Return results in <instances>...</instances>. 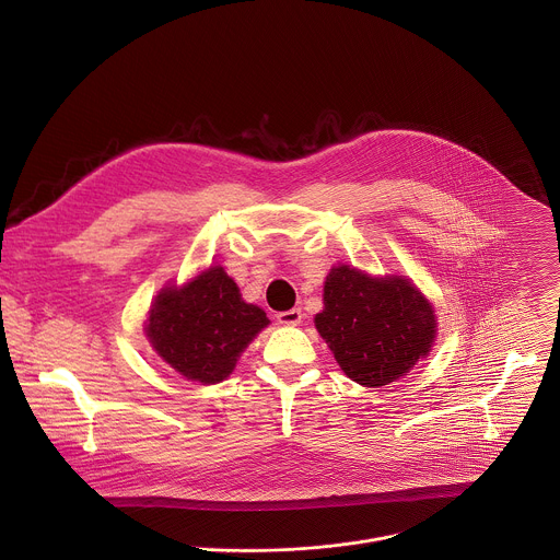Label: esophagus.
<instances>
[{"label": "esophagus", "instance_id": "esophagus-1", "mask_svg": "<svg viewBox=\"0 0 560 560\" xmlns=\"http://www.w3.org/2000/svg\"><path fill=\"white\" fill-rule=\"evenodd\" d=\"M303 320V312L301 310H290V312H281L277 314V323L283 327H296Z\"/></svg>", "mask_w": 560, "mask_h": 560}]
</instances>
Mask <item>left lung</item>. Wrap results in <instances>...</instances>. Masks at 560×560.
<instances>
[{
	"instance_id": "obj_1",
	"label": "left lung",
	"mask_w": 560,
	"mask_h": 560,
	"mask_svg": "<svg viewBox=\"0 0 560 560\" xmlns=\"http://www.w3.org/2000/svg\"><path fill=\"white\" fill-rule=\"evenodd\" d=\"M314 325L348 378L383 387L409 374L438 337L433 303L402 275L374 277L348 264L325 281Z\"/></svg>"
}]
</instances>
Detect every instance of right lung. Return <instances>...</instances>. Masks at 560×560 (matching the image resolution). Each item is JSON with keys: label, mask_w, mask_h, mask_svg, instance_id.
<instances>
[{"label": "right lung", "mask_w": 560, "mask_h": 560, "mask_svg": "<svg viewBox=\"0 0 560 560\" xmlns=\"http://www.w3.org/2000/svg\"><path fill=\"white\" fill-rule=\"evenodd\" d=\"M268 325L266 312L242 299L223 266H210L188 283L158 292L144 336L177 374L214 385L233 372L244 348Z\"/></svg>", "instance_id": "obj_1"}]
</instances>
